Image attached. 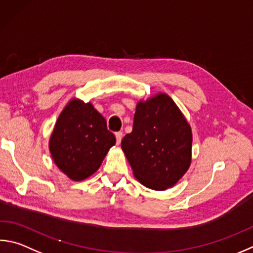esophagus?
<instances>
[{"label": "esophagus", "mask_w": 253, "mask_h": 253, "mask_svg": "<svg viewBox=\"0 0 253 253\" xmlns=\"http://www.w3.org/2000/svg\"><path fill=\"white\" fill-rule=\"evenodd\" d=\"M115 136H116V142H117V145H119V144H121V141H122V138H123V132H122V131L115 132Z\"/></svg>", "instance_id": "obj_1"}]
</instances>
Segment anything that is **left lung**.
I'll list each match as a JSON object with an SVG mask.
<instances>
[{
    "instance_id": "1",
    "label": "left lung",
    "mask_w": 253,
    "mask_h": 253,
    "mask_svg": "<svg viewBox=\"0 0 253 253\" xmlns=\"http://www.w3.org/2000/svg\"><path fill=\"white\" fill-rule=\"evenodd\" d=\"M191 147L190 125L164 93L138 102L132 131L122 140L134 176L153 190L176 185L190 166Z\"/></svg>"
}]
</instances>
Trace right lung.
Returning a JSON list of instances; mask_svg holds the SVG:
<instances>
[{
  "mask_svg": "<svg viewBox=\"0 0 253 253\" xmlns=\"http://www.w3.org/2000/svg\"><path fill=\"white\" fill-rule=\"evenodd\" d=\"M115 144V135L93 105L73 98L59 114L48 146L59 170L81 181L97 171Z\"/></svg>",
  "mask_w": 253,
  "mask_h": 253,
  "instance_id": "1",
  "label": "right lung"
}]
</instances>
